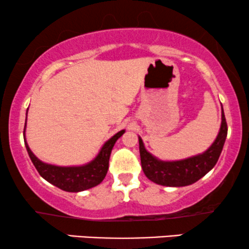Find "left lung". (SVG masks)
<instances>
[{"instance_id":"obj_1","label":"left lung","mask_w":249,"mask_h":249,"mask_svg":"<svg viewBox=\"0 0 249 249\" xmlns=\"http://www.w3.org/2000/svg\"><path fill=\"white\" fill-rule=\"evenodd\" d=\"M226 137H227V123H226L224 110L221 113V127H220L218 137L211 145V147L204 153L184 159V160H159L150 152H147L142 138L139 137L142 168L145 176L151 181L158 185L172 187L187 186L198 181L215 166L222 147H224Z\"/></svg>"}]
</instances>
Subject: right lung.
Returning a JSON list of instances; mask_svg holds the SVG:
<instances>
[{
    "label": "right lung",
    "instance_id": "obj_1",
    "mask_svg": "<svg viewBox=\"0 0 249 249\" xmlns=\"http://www.w3.org/2000/svg\"><path fill=\"white\" fill-rule=\"evenodd\" d=\"M25 124H27V119H25ZM125 130L119 131L112 138L108 139L103 145L98 156L92 161H90L87 165H83V166L62 167L45 164V162L39 160L35 154L31 152L25 139L24 144L34 166L36 167V170L38 171L41 177H43L47 181H49L50 184L55 185L56 187L61 188L63 191H67V192H81V191L95 187L103 181V179L105 178L107 173L108 159H110V154L113 148V145H115L117 139L121 138ZM23 134H25V126Z\"/></svg>",
    "mask_w": 249,
    "mask_h": 249
}]
</instances>
